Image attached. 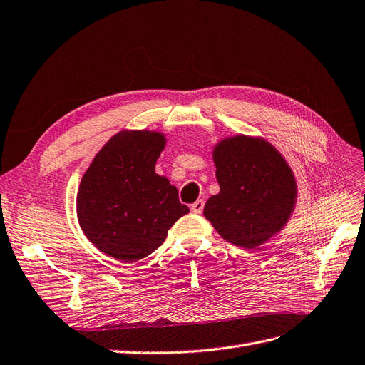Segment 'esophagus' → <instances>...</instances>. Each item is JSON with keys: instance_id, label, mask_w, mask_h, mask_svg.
<instances>
[{"instance_id": "esophagus-1", "label": "esophagus", "mask_w": 365, "mask_h": 365, "mask_svg": "<svg viewBox=\"0 0 365 365\" xmlns=\"http://www.w3.org/2000/svg\"><path fill=\"white\" fill-rule=\"evenodd\" d=\"M190 210L193 213H196V215H200L202 210H204V201L202 200H197L196 202H193L192 204V207H190Z\"/></svg>"}]
</instances>
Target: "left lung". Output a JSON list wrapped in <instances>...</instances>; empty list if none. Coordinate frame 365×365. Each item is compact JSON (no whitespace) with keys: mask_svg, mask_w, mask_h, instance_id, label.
<instances>
[{"mask_svg":"<svg viewBox=\"0 0 365 365\" xmlns=\"http://www.w3.org/2000/svg\"><path fill=\"white\" fill-rule=\"evenodd\" d=\"M220 190L208 197L204 216L230 244L252 250L284 228L297 202L288 161L262 137L233 135L213 146Z\"/></svg>","mask_w":365,"mask_h":365,"instance_id":"8db88e82","label":"left lung"}]
</instances>
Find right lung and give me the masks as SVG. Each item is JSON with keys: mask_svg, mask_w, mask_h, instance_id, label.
<instances>
[{"mask_svg": "<svg viewBox=\"0 0 365 365\" xmlns=\"http://www.w3.org/2000/svg\"><path fill=\"white\" fill-rule=\"evenodd\" d=\"M158 130H120L97 152L77 192V220L86 239L123 263L148 257L169 228L190 212L155 172L165 148Z\"/></svg>", "mask_w": 365, "mask_h": 365, "instance_id": "right-lung-1", "label": "right lung"}]
</instances>
